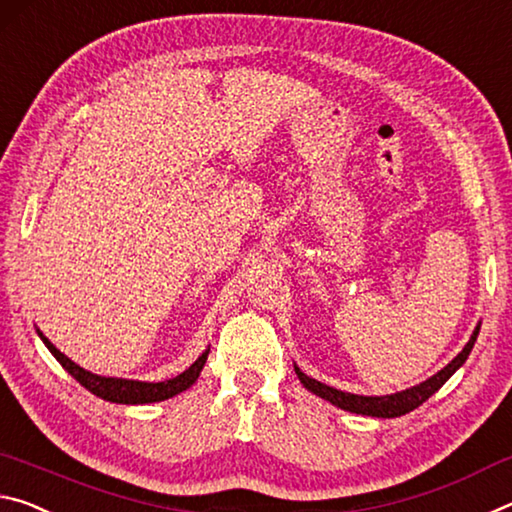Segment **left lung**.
<instances>
[{"label": "left lung", "mask_w": 512, "mask_h": 512, "mask_svg": "<svg viewBox=\"0 0 512 512\" xmlns=\"http://www.w3.org/2000/svg\"><path fill=\"white\" fill-rule=\"evenodd\" d=\"M476 335H479V326H476V331L472 333V338H469L465 349L460 351V354L454 360H451L445 370H440L438 374L431 376L429 381L415 385V388L397 392V395H388V397L349 395V392L335 390V388H331V385H324L320 381L311 379V376H306L304 372L299 370V367H295V372L299 376V381L304 383L306 390H311L313 395L322 397L326 401H331L333 406H338L342 410H349V413H356V415H372V417H399V415L410 413V410H415L417 406H422L424 401L433 395V392H438L442 385L447 383L449 376L454 374L458 367L467 360L469 351H472L474 342H476Z\"/></svg>", "instance_id": "left-lung-1"}]
</instances>
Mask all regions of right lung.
<instances>
[{"label": "right lung", "instance_id": "1", "mask_svg": "<svg viewBox=\"0 0 512 512\" xmlns=\"http://www.w3.org/2000/svg\"><path fill=\"white\" fill-rule=\"evenodd\" d=\"M40 338L47 345V349L56 356L58 363H61L67 372H70L74 379H77L83 388L90 390L92 395L102 397L106 401H115V404H152V401H163L170 399L174 395H179L186 388H190L192 383L197 381L199 372L204 370V363L208 358V351H204L195 363H192L186 372L174 376L170 381H161V383H145V381H127V379H106V376H97L92 372H86L83 367L77 363H72L70 358L61 354L52 342H49L43 333L38 331Z\"/></svg>", "mask_w": 512, "mask_h": 512}]
</instances>
